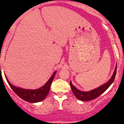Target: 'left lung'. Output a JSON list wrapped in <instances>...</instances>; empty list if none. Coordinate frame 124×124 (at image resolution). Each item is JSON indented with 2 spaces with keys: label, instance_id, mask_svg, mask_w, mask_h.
Instances as JSON below:
<instances>
[{
  "label": "left lung",
  "instance_id": "8db88e82",
  "mask_svg": "<svg viewBox=\"0 0 124 124\" xmlns=\"http://www.w3.org/2000/svg\"><path fill=\"white\" fill-rule=\"evenodd\" d=\"M116 71L117 65L115 68V70H114V73H113L111 79L109 80V81H108L106 84L101 85V86L98 87V88H96L95 89L92 90V91H89V92H83V91H81L77 89L75 87L73 86L71 82L70 81V86H71V90H72L75 97L78 100H81V101H89V100H92L93 99H96L98 97H99L101 93H103L110 86L111 84L113 83L114 78H115L116 74Z\"/></svg>",
  "mask_w": 124,
  "mask_h": 124
}]
</instances>
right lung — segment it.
<instances>
[{"label":"right lung","mask_w":124,"mask_h":124,"mask_svg":"<svg viewBox=\"0 0 124 124\" xmlns=\"http://www.w3.org/2000/svg\"><path fill=\"white\" fill-rule=\"evenodd\" d=\"M55 73L56 72L55 71L53 73L50 79L45 84L44 86L41 87L40 89L35 90L24 89L20 88V87H15L9 82L7 77H5V78H6L7 81L10 87L20 98H21L25 101H28V102L37 103L43 100L46 98V96L48 95L49 92V89H50L51 84L53 79H54Z\"/></svg>","instance_id":"add662e5"}]
</instances>
